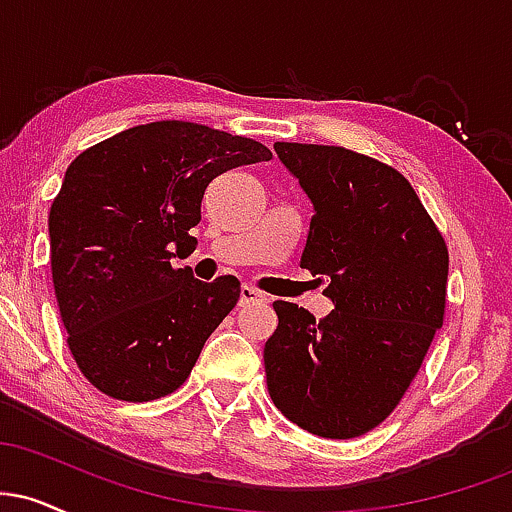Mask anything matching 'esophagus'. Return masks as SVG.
Returning <instances> with one entry per match:
<instances>
[{
  "label": "esophagus",
  "mask_w": 512,
  "mask_h": 512,
  "mask_svg": "<svg viewBox=\"0 0 512 512\" xmlns=\"http://www.w3.org/2000/svg\"><path fill=\"white\" fill-rule=\"evenodd\" d=\"M264 301H267V298H264L257 289H252V286H248V284L240 286V305H243V308L245 305H255V303H264Z\"/></svg>",
  "instance_id": "34e87169"
}]
</instances>
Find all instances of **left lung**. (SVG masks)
Masks as SVG:
<instances>
[{"label":"left lung","instance_id":"1","mask_svg":"<svg viewBox=\"0 0 512 512\" xmlns=\"http://www.w3.org/2000/svg\"><path fill=\"white\" fill-rule=\"evenodd\" d=\"M276 156L313 202L301 267L334 303L315 317L274 301L264 344L276 409L320 438L383 424L443 327L448 245L399 170L344 146L276 142Z\"/></svg>","mask_w":512,"mask_h":512}]
</instances>
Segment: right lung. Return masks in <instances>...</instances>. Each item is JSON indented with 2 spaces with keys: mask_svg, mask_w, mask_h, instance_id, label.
<instances>
[{
  "mask_svg": "<svg viewBox=\"0 0 512 512\" xmlns=\"http://www.w3.org/2000/svg\"><path fill=\"white\" fill-rule=\"evenodd\" d=\"M269 158L255 139L182 120L125 129L74 158L48 219L52 284L69 351L103 395L151 402L185 383L240 281H197L172 250L197 245L190 228L216 175Z\"/></svg>",
  "mask_w": 512,
  "mask_h": 512,
  "instance_id": "right-lung-1",
  "label": "right lung"
}]
</instances>
